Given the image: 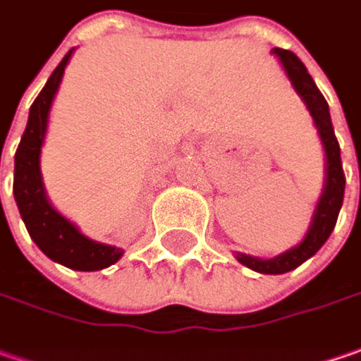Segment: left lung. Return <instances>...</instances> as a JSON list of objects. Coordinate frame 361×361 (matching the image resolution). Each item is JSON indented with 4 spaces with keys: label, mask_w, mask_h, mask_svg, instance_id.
Masks as SVG:
<instances>
[{
    "label": "left lung",
    "mask_w": 361,
    "mask_h": 361,
    "mask_svg": "<svg viewBox=\"0 0 361 361\" xmlns=\"http://www.w3.org/2000/svg\"><path fill=\"white\" fill-rule=\"evenodd\" d=\"M273 54L283 64V71L290 80L295 92L301 97V101L305 102L309 115L313 117L315 129L319 133L323 151H325V178H323L322 196L313 210L311 224L307 228V234L301 243L276 255L273 259H260V257L244 255V252L234 255L240 264L262 274L289 273L299 264H303L305 260L311 259L323 244L327 243L329 234L336 228L337 216H339L341 204H343V190H345V176H343V167H341V155H339V145H337L336 133H334L327 101L323 99L319 88L315 87L313 78L309 76L305 64L297 56L289 50H283V48H273Z\"/></svg>",
    "instance_id": "left-lung-1"
}]
</instances>
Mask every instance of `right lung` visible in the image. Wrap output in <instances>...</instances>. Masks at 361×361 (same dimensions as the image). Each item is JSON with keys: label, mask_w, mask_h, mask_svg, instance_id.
I'll list each match as a JSON object with an SVG mask.
<instances>
[{"label": "right lung", "mask_w": 361, "mask_h": 361, "mask_svg": "<svg viewBox=\"0 0 361 361\" xmlns=\"http://www.w3.org/2000/svg\"><path fill=\"white\" fill-rule=\"evenodd\" d=\"M72 52L74 48L68 50V54L56 66L46 87L42 88L38 99L30 109L27 125L22 135L20 147L16 151L13 197L32 240L48 259L64 264L72 271H102L123 257V248L88 238L74 222L56 210L46 196L39 171V157L48 131L50 109Z\"/></svg>", "instance_id": "add662e5"}]
</instances>
